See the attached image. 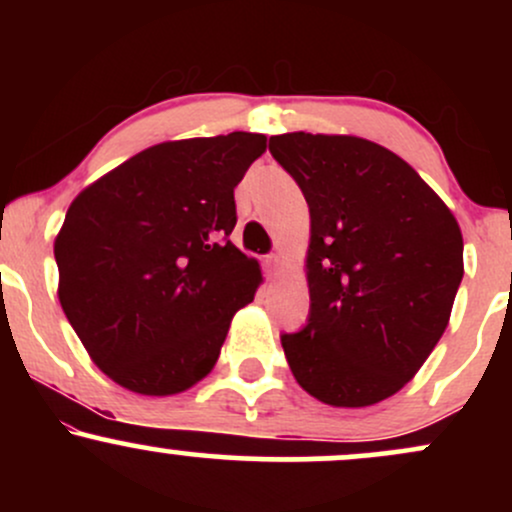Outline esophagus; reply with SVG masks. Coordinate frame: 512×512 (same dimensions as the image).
I'll use <instances>...</instances> for the list:
<instances>
[{"mask_svg": "<svg viewBox=\"0 0 512 512\" xmlns=\"http://www.w3.org/2000/svg\"><path fill=\"white\" fill-rule=\"evenodd\" d=\"M264 269H267L269 274H276L281 269V257L279 255H267L264 257Z\"/></svg>", "mask_w": 512, "mask_h": 512, "instance_id": "obj_1", "label": "esophagus"}]
</instances>
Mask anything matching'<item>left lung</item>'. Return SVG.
Here are the masks:
<instances>
[{
	"instance_id": "left-lung-1",
	"label": "left lung",
	"mask_w": 512,
	"mask_h": 512,
	"mask_svg": "<svg viewBox=\"0 0 512 512\" xmlns=\"http://www.w3.org/2000/svg\"><path fill=\"white\" fill-rule=\"evenodd\" d=\"M269 151L310 209L308 325L281 334L293 378L332 407L383 402L448 327L460 226L404 158L368 139L289 132Z\"/></svg>"
}]
</instances>
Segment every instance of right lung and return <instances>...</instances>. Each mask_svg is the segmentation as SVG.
<instances>
[{
	"instance_id": "obj_1",
	"label": "right lung",
	"mask_w": 512,
	"mask_h": 512,
	"mask_svg": "<svg viewBox=\"0 0 512 512\" xmlns=\"http://www.w3.org/2000/svg\"><path fill=\"white\" fill-rule=\"evenodd\" d=\"M267 137L231 132L139 151L79 192L55 238L62 310L98 368L168 397L207 378L262 284L228 236L233 190Z\"/></svg>"
}]
</instances>
